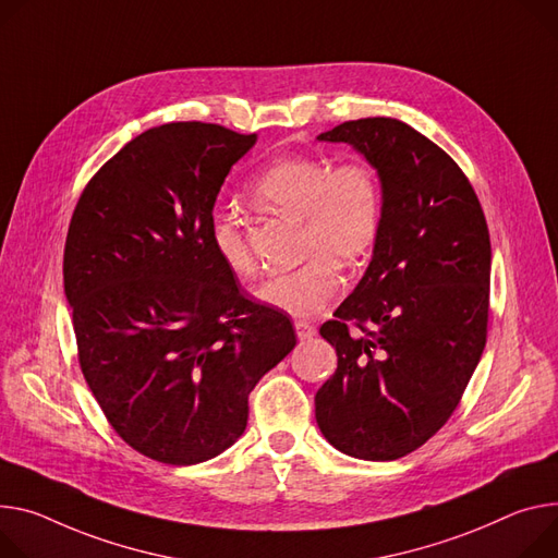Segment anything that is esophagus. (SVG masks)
I'll use <instances>...</instances> for the list:
<instances>
[{"label": "esophagus", "instance_id": "1", "mask_svg": "<svg viewBox=\"0 0 558 558\" xmlns=\"http://www.w3.org/2000/svg\"><path fill=\"white\" fill-rule=\"evenodd\" d=\"M295 333H298L300 340H310V338L316 336V327L310 325V323H305V320H298V323H295Z\"/></svg>", "mask_w": 558, "mask_h": 558}]
</instances>
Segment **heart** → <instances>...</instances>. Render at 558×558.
I'll list each match as a JSON object with an SVG mask.
<instances>
[{
    "label": "heart",
    "instance_id": "b5f03b06",
    "mask_svg": "<svg viewBox=\"0 0 558 558\" xmlns=\"http://www.w3.org/2000/svg\"><path fill=\"white\" fill-rule=\"evenodd\" d=\"M248 195L269 211L300 220V256L307 258L265 282L258 295L298 318L318 314L340 289L338 267L361 265L376 244L383 205L374 171L363 162L331 167L325 158L291 156L253 178ZM209 242L229 271L256 276V256L233 216H211Z\"/></svg>",
    "mask_w": 558,
    "mask_h": 558
}]
</instances>
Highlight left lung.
<instances>
[{
	"mask_svg": "<svg viewBox=\"0 0 558 558\" xmlns=\"http://www.w3.org/2000/svg\"><path fill=\"white\" fill-rule=\"evenodd\" d=\"M318 140L376 167L383 218L363 280L320 327L338 369L316 393V421L353 459L396 461L449 421L481 361L489 231L468 175L410 124L349 120Z\"/></svg>",
	"mask_w": 558,
	"mask_h": 558,
	"instance_id": "1",
	"label": "left lung"
}]
</instances>
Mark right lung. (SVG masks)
Segmentation results:
<instances>
[{
  "mask_svg": "<svg viewBox=\"0 0 558 558\" xmlns=\"http://www.w3.org/2000/svg\"><path fill=\"white\" fill-rule=\"evenodd\" d=\"M256 142L220 124L148 129L84 186L64 246L80 369L116 434L167 465L231 447L248 393L295 347L209 242L231 167Z\"/></svg>",
  "mask_w": 558,
  "mask_h": 558,
  "instance_id": "1",
  "label": "right lung"
}]
</instances>
